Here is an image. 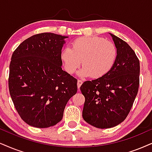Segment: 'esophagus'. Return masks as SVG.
<instances>
[{"label":"esophagus","instance_id":"esophagus-1","mask_svg":"<svg viewBox=\"0 0 152 152\" xmlns=\"http://www.w3.org/2000/svg\"><path fill=\"white\" fill-rule=\"evenodd\" d=\"M82 83H83V81H82L81 80H78V82H77V86H78V90L80 89V86L82 85Z\"/></svg>","mask_w":152,"mask_h":152}]
</instances>
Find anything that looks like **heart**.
Here are the masks:
<instances>
[{
  "mask_svg": "<svg viewBox=\"0 0 152 152\" xmlns=\"http://www.w3.org/2000/svg\"><path fill=\"white\" fill-rule=\"evenodd\" d=\"M116 56L114 44L97 36L77 38L73 42L72 48H65L62 53L67 72L74 74L82 62L83 68L78 75L93 78H99L108 74L114 65Z\"/></svg>",
  "mask_w": 152,
  "mask_h": 152,
  "instance_id": "1",
  "label": "heart"
}]
</instances>
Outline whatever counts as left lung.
<instances>
[{
	"mask_svg": "<svg viewBox=\"0 0 152 152\" xmlns=\"http://www.w3.org/2000/svg\"><path fill=\"white\" fill-rule=\"evenodd\" d=\"M116 62L103 77L87 80L80 89L85 97L83 118L91 126L110 128L127 117L140 85V61L128 44L114 34Z\"/></svg>",
	"mask_w": 152,
	"mask_h": 152,
	"instance_id": "left-lung-1",
	"label": "left lung"
}]
</instances>
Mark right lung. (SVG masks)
<instances>
[{"label": "right lung", "instance_id": "1", "mask_svg": "<svg viewBox=\"0 0 152 152\" xmlns=\"http://www.w3.org/2000/svg\"><path fill=\"white\" fill-rule=\"evenodd\" d=\"M67 38L53 33L34 35L11 57L10 94L19 115L31 126L56 125L69 99L77 93V79L62 69V48Z\"/></svg>", "mask_w": 152, "mask_h": 152}]
</instances>
